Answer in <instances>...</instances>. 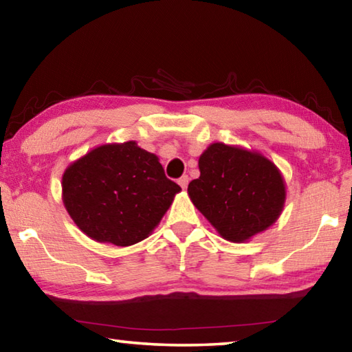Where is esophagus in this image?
Wrapping results in <instances>:
<instances>
[{
  "label": "esophagus",
  "instance_id": "34e87169",
  "mask_svg": "<svg viewBox=\"0 0 352 352\" xmlns=\"http://www.w3.org/2000/svg\"><path fill=\"white\" fill-rule=\"evenodd\" d=\"M188 183H189V177H188V175H183V177L178 178V184H180V186H182L183 189H186Z\"/></svg>",
  "mask_w": 352,
  "mask_h": 352
}]
</instances>
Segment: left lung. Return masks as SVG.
<instances>
[{
	"mask_svg": "<svg viewBox=\"0 0 352 352\" xmlns=\"http://www.w3.org/2000/svg\"><path fill=\"white\" fill-rule=\"evenodd\" d=\"M199 169L188 194L223 239L245 242L281 216L284 178L264 155L214 142L200 155Z\"/></svg>",
	"mask_w": 352,
	"mask_h": 352,
	"instance_id": "8db88e82",
	"label": "left lung"
}]
</instances>
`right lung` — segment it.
I'll return each mask as SVG.
<instances>
[{
    "instance_id": "1",
    "label": "right lung",
    "mask_w": 352,
    "mask_h": 352,
    "mask_svg": "<svg viewBox=\"0 0 352 352\" xmlns=\"http://www.w3.org/2000/svg\"><path fill=\"white\" fill-rule=\"evenodd\" d=\"M180 190L157 155L135 141L93 148L62 177L63 205L74 223L93 241L118 247L146 239Z\"/></svg>"
}]
</instances>
